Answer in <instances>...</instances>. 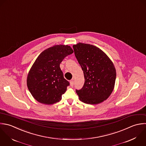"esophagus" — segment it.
Segmentation results:
<instances>
[{"instance_id": "esophagus-1", "label": "esophagus", "mask_w": 146, "mask_h": 146, "mask_svg": "<svg viewBox=\"0 0 146 146\" xmlns=\"http://www.w3.org/2000/svg\"><path fill=\"white\" fill-rule=\"evenodd\" d=\"M70 86H71L72 87H73V85H74V81H73V80H70Z\"/></svg>"}]
</instances>
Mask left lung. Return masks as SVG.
Wrapping results in <instances>:
<instances>
[{
	"label": "left lung",
	"mask_w": 146,
	"mask_h": 146,
	"mask_svg": "<svg viewBox=\"0 0 146 146\" xmlns=\"http://www.w3.org/2000/svg\"><path fill=\"white\" fill-rule=\"evenodd\" d=\"M73 48L85 78L82 88L76 90L80 100L91 105L102 102L109 98L114 88L116 70L113 62L94 45L79 42Z\"/></svg>",
	"instance_id": "8db88e82"
}]
</instances>
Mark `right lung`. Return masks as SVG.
<instances>
[{
	"instance_id": "add662e5",
	"label": "right lung",
	"mask_w": 146,
	"mask_h": 146,
	"mask_svg": "<svg viewBox=\"0 0 146 146\" xmlns=\"http://www.w3.org/2000/svg\"><path fill=\"white\" fill-rule=\"evenodd\" d=\"M73 53L70 46L57 45L39 54L27 80L28 90L36 101L52 105L61 100L69 82L64 78L60 64L65 57Z\"/></svg>"
}]
</instances>
